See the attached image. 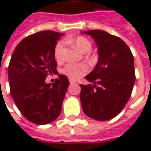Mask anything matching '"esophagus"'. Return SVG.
Here are the masks:
<instances>
[{
    "label": "esophagus",
    "instance_id": "1",
    "mask_svg": "<svg viewBox=\"0 0 151 151\" xmlns=\"http://www.w3.org/2000/svg\"><path fill=\"white\" fill-rule=\"evenodd\" d=\"M69 82L72 84V83H74V82H76L75 80H73V79H69Z\"/></svg>",
    "mask_w": 151,
    "mask_h": 151
}]
</instances>
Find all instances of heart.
Instances as JSON below:
<instances>
[{
  "instance_id": "obj_1",
  "label": "heart",
  "mask_w": 151,
  "mask_h": 151,
  "mask_svg": "<svg viewBox=\"0 0 151 151\" xmlns=\"http://www.w3.org/2000/svg\"><path fill=\"white\" fill-rule=\"evenodd\" d=\"M67 43H72L73 46L77 47L82 52H88L91 49V43L84 36H78L75 39H68L65 40ZM65 41H59L56 43L54 49V56L57 61H62L65 58ZM89 71V66L85 63L80 64H72L69 63L65 65L62 69V73L69 78L77 79L85 75Z\"/></svg>"
}]
</instances>
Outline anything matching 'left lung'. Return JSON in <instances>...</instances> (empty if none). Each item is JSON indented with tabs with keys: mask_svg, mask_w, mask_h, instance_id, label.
<instances>
[{
	"mask_svg": "<svg viewBox=\"0 0 151 151\" xmlns=\"http://www.w3.org/2000/svg\"><path fill=\"white\" fill-rule=\"evenodd\" d=\"M82 33L94 39L99 53L95 68L86 76L93 85H80L82 110L94 120H111L123 110L132 94L136 80L133 56L123 40L106 31Z\"/></svg>",
	"mask_w": 151,
	"mask_h": 151,
	"instance_id": "obj_1",
	"label": "left lung"
}]
</instances>
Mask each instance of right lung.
I'll return each instance as SVG.
<instances>
[{
  "mask_svg": "<svg viewBox=\"0 0 151 151\" xmlns=\"http://www.w3.org/2000/svg\"><path fill=\"white\" fill-rule=\"evenodd\" d=\"M62 33L43 31L31 35L15 47L8 68L10 94L26 119L47 124L58 118L69 82L59 74L47 84V75L58 74L54 49Z\"/></svg>",
  "mask_w": 151,
  "mask_h": 151,
  "instance_id": "right-lung-1",
  "label": "right lung"
}]
</instances>
